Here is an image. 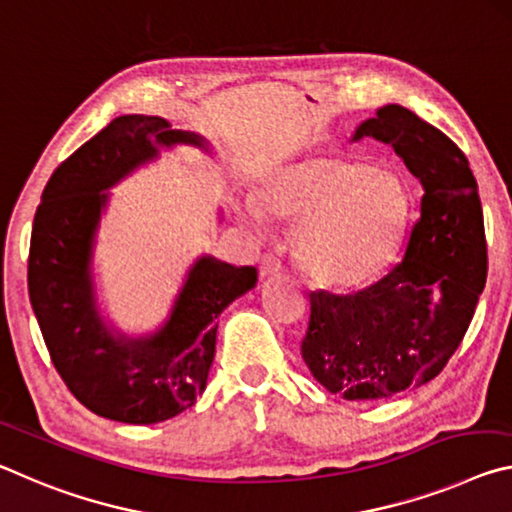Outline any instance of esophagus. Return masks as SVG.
Here are the masks:
<instances>
[{
    "label": "esophagus",
    "mask_w": 512,
    "mask_h": 512,
    "mask_svg": "<svg viewBox=\"0 0 512 512\" xmlns=\"http://www.w3.org/2000/svg\"><path fill=\"white\" fill-rule=\"evenodd\" d=\"M258 270H261V279H270V276L279 274V272L283 270V265H281L279 258L263 256V258H261V267H258Z\"/></svg>",
    "instance_id": "obj_1"
}]
</instances>
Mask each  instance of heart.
<instances>
[{
	"label": "heart",
	"instance_id": "obj_1",
	"mask_svg": "<svg viewBox=\"0 0 512 512\" xmlns=\"http://www.w3.org/2000/svg\"><path fill=\"white\" fill-rule=\"evenodd\" d=\"M238 213L251 226H261L263 213L297 226L295 258L308 279L354 288L395 261L410 190L397 170L365 158L301 154L270 167Z\"/></svg>",
	"mask_w": 512,
	"mask_h": 512
}]
</instances>
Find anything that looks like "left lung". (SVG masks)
Segmentation results:
<instances>
[{
	"mask_svg": "<svg viewBox=\"0 0 512 512\" xmlns=\"http://www.w3.org/2000/svg\"><path fill=\"white\" fill-rule=\"evenodd\" d=\"M390 145L420 181V217L404 261L354 295L311 292L301 342L308 370L331 395L376 401L429 383L454 356L488 274L479 186L465 154L413 111L388 104L351 140Z\"/></svg>",
	"mask_w": 512,
	"mask_h": 512,
	"instance_id": "left-lung-1",
	"label": "left lung"
}]
</instances>
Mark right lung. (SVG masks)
<instances>
[{
  "label": "right lung",
  "mask_w": 512,
  "mask_h": 512,
  "mask_svg": "<svg viewBox=\"0 0 512 512\" xmlns=\"http://www.w3.org/2000/svg\"><path fill=\"white\" fill-rule=\"evenodd\" d=\"M179 145L213 152L199 133L172 129L163 117H115L56 167L33 217V313L67 388L106 420L156 424L195 404L215 358L217 317L258 281L256 267L204 254L190 265L156 331L127 335L102 315L92 256L108 190Z\"/></svg>",
  "instance_id": "1"
}]
</instances>
